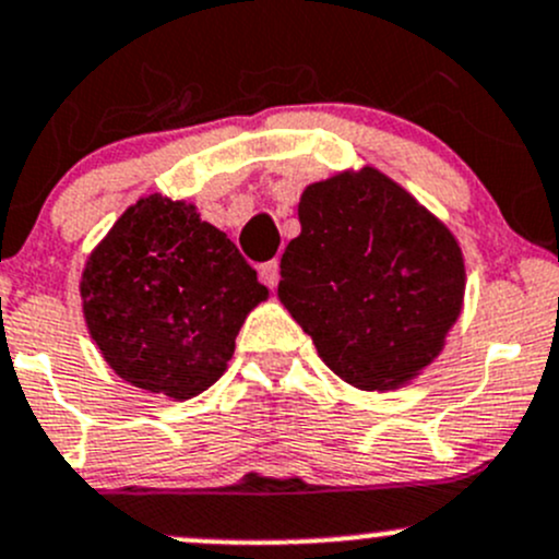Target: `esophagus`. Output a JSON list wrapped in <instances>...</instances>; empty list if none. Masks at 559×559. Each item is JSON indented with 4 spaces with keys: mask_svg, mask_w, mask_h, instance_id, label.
<instances>
[{
    "mask_svg": "<svg viewBox=\"0 0 559 559\" xmlns=\"http://www.w3.org/2000/svg\"><path fill=\"white\" fill-rule=\"evenodd\" d=\"M259 278H262L264 286L275 289V286H278V278H281L278 262H275V259H270V262L259 264Z\"/></svg>",
    "mask_w": 559,
    "mask_h": 559,
    "instance_id": "esophagus-1",
    "label": "esophagus"
}]
</instances>
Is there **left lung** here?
I'll return each mask as SVG.
<instances>
[{
    "label": "left lung",
    "mask_w": 559,
    "mask_h": 559,
    "mask_svg": "<svg viewBox=\"0 0 559 559\" xmlns=\"http://www.w3.org/2000/svg\"><path fill=\"white\" fill-rule=\"evenodd\" d=\"M278 300L326 368L365 392L414 381L462 313L465 259L452 229L376 167L306 186Z\"/></svg>",
    "instance_id": "8db88e82"
}]
</instances>
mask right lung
Here are the masks:
<instances>
[{
  "label": "right lung",
  "mask_w": 559,
  "mask_h": 559,
  "mask_svg": "<svg viewBox=\"0 0 559 559\" xmlns=\"http://www.w3.org/2000/svg\"><path fill=\"white\" fill-rule=\"evenodd\" d=\"M267 295L227 235L162 194L129 205L81 275L83 319L105 362L170 400L222 379L246 316Z\"/></svg>",
  "instance_id": "obj_1"
}]
</instances>
